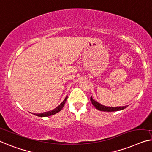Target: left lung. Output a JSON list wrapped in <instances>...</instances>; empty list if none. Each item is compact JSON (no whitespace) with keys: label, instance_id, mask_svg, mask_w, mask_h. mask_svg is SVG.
<instances>
[{"label":"left lung","instance_id":"left-lung-1","mask_svg":"<svg viewBox=\"0 0 152 152\" xmlns=\"http://www.w3.org/2000/svg\"><path fill=\"white\" fill-rule=\"evenodd\" d=\"M91 102L92 104L94 105L96 108L100 110V111H106V112H114V111H118V110H123L126 107H128V106H117V107H109V106H104L101 104L98 103V102L94 100V99L92 98V97H91Z\"/></svg>","mask_w":152,"mask_h":152}]
</instances>
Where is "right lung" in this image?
Instances as JSON below:
<instances>
[{"mask_svg":"<svg viewBox=\"0 0 152 152\" xmlns=\"http://www.w3.org/2000/svg\"><path fill=\"white\" fill-rule=\"evenodd\" d=\"M67 99V96L65 97V98L64 100H63L61 103V104L58 105L57 107L54 108V109L50 110V111H48V112H45V113H39V114H34L36 116H38V117H48V116H50V115H53L54 114H56V113H58L61 110H62V108L63 106H64V104H65V102H66Z\"/></svg>","mask_w":152,"mask_h":152,"instance_id":"obj_1","label":"right lung"}]
</instances>
